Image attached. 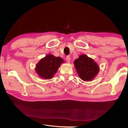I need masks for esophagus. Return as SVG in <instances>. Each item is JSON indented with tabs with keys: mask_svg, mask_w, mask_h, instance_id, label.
<instances>
[{
	"mask_svg": "<svg viewBox=\"0 0 128 128\" xmlns=\"http://www.w3.org/2000/svg\"><path fill=\"white\" fill-rule=\"evenodd\" d=\"M66 62H68V63H69V62H70V57L69 56H66Z\"/></svg>",
	"mask_w": 128,
	"mask_h": 128,
	"instance_id": "obj_1",
	"label": "esophagus"
}]
</instances>
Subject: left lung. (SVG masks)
<instances>
[{
    "instance_id": "8db88e82",
    "label": "left lung",
    "mask_w": 128,
    "mask_h": 128,
    "mask_svg": "<svg viewBox=\"0 0 128 128\" xmlns=\"http://www.w3.org/2000/svg\"><path fill=\"white\" fill-rule=\"evenodd\" d=\"M78 75L84 81H90L99 72V66L93 59L86 55H81L74 61Z\"/></svg>"
}]
</instances>
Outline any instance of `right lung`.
<instances>
[{
  "label": "right lung",
  "mask_w": 128,
  "mask_h": 128,
  "mask_svg": "<svg viewBox=\"0 0 128 128\" xmlns=\"http://www.w3.org/2000/svg\"><path fill=\"white\" fill-rule=\"evenodd\" d=\"M63 62V60L60 57L49 54L42 58L37 64L36 71L40 77L45 79H50L53 78L61 63Z\"/></svg>",
  "instance_id": "obj_1"
}]
</instances>
